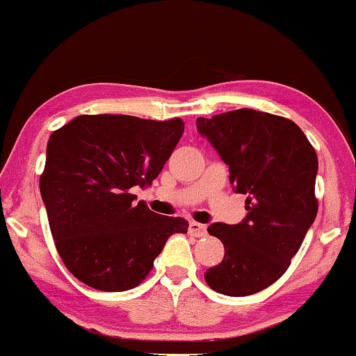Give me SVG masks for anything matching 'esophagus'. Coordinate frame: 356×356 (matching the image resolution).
<instances>
[{
    "label": "esophagus",
    "instance_id": "34e87169",
    "mask_svg": "<svg viewBox=\"0 0 356 356\" xmlns=\"http://www.w3.org/2000/svg\"><path fill=\"white\" fill-rule=\"evenodd\" d=\"M189 232H191V236H195V238H202V236L207 234V229L204 224H199V222H195V220H192V222L189 224Z\"/></svg>",
    "mask_w": 356,
    "mask_h": 356
}]
</instances>
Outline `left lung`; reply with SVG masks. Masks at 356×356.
Segmentation results:
<instances>
[{
    "instance_id": "8db88e82",
    "label": "left lung",
    "mask_w": 356,
    "mask_h": 356,
    "mask_svg": "<svg viewBox=\"0 0 356 356\" xmlns=\"http://www.w3.org/2000/svg\"><path fill=\"white\" fill-rule=\"evenodd\" d=\"M197 130L229 165L248 211L243 222L207 227L224 259L204 277L220 295H254L284 275L316 218V152L295 122L251 108L199 117Z\"/></svg>"
}]
</instances>
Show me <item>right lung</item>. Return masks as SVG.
<instances>
[{
  "instance_id": "add662e5",
  "label": "right lung",
  "mask_w": 356,
  "mask_h": 356,
  "mask_svg": "<svg viewBox=\"0 0 356 356\" xmlns=\"http://www.w3.org/2000/svg\"><path fill=\"white\" fill-rule=\"evenodd\" d=\"M184 134L182 118L79 115L47 145L40 192L56 251L76 280L127 291L145 280L182 218L155 214L134 187L150 186Z\"/></svg>"
}]
</instances>
